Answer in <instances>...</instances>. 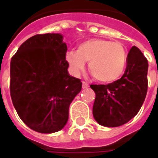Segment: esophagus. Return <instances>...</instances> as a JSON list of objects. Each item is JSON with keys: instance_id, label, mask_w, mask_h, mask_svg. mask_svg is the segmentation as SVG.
Instances as JSON below:
<instances>
[{"instance_id": "obj_1", "label": "esophagus", "mask_w": 158, "mask_h": 158, "mask_svg": "<svg viewBox=\"0 0 158 158\" xmlns=\"http://www.w3.org/2000/svg\"><path fill=\"white\" fill-rule=\"evenodd\" d=\"M82 86H83V88H84V89H86V88H88L89 85V84H88L87 82H85V81H83Z\"/></svg>"}]
</instances>
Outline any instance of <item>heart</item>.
I'll list each match as a JSON object with an SVG mask.
<instances>
[{"mask_svg": "<svg viewBox=\"0 0 158 158\" xmlns=\"http://www.w3.org/2000/svg\"><path fill=\"white\" fill-rule=\"evenodd\" d=\"M65 58L73 74H79L85 62H89V73L94 79L108 84L117 81L124 73L128 53L120 42L92 39L79 44L77 51H69Z\"/></svg>", "mask_w": 158, "mask_h": 158, "instance_id": "1", "label": "heart"}]
</instances>
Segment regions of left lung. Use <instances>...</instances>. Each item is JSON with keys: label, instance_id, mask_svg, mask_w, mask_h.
Segmentation results:
<instances>
[{"label": "left lung", "instance_id": "left-lung-1", "mask_svg": "<svg viewBox=\"0 0 158 158\" xmlns=\"http://www.w3.org/2000/svg\"><path fill=\"white\" fill-rule=\"evenodd\" d=\"M147 59L133 46L121 79L108 85H90L96 93L93 116L96 122L105 127H118L135 116L147 93Z\"/></svg>", "mask_w": 158, "mask_h": 158}]
</instances>
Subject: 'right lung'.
Returning a JSON list of instances; mask_svg holds the SVG:
<instances>
[{"label":"right lung","instance_id":"add662e5","mask_svg":"<svg viewBox=\"0 0 158 158\" xmlns=\"http://www.w3.org/2000/svg\"><path fill=\"white\" fill-rule=\"evenodd\" d=\"M68 48L60 34L36 35L20 45L11 60L12 104L29 128L43 134L59 131L69 119V108L82 88L69 75Z\"/></svg>","mask_w":158,"mask_h":158}]
</instances>
